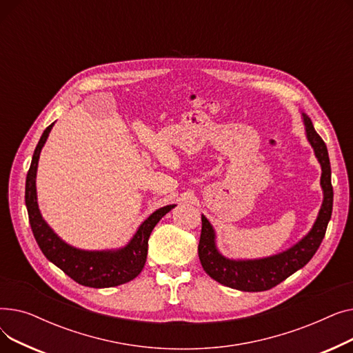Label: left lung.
Instances as JSON below:
<instances>
[{"label":"left lung","instance_id":"1","mask_svg":"<svg viewBox=\"0 0 353 353\" xmlns=\"http://www.w3.org/2000/svg\"><path fill=\"white\" fill-rule=\"evenodd\" d=\"M305 133L316 156L322 174V206L312 229L292 248L261 259H229L216 246V232L205 214H201V234L199 257L205 272L216 282L242 292H263L279 285L290 274L302 269L319 249L332 216L333 189L330 181V161L325 141L314 130L309 116L302 111Z\"/></svg>","mask_w":353,"mask_h":353}]
</instances>
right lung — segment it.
Instances as JSON below:
<instances>
[{
	"mask_svg": "<svg viewBox=\"0 0 353 353\" xmlns=\"http://www.w3.org/2000/svg\"><path fill=\"white\" fill-rule=\"evenodd\" d=\"M52 125L54 123L44 130L39 144L35 147L26 180V206L37 243L51 263L60 268L72 281L83 286L101 289L133 281L144 268L148 237H150L152 230L160 219L176 208V205L164 206L153 212L123 248L110 250H84L68 245L48 226L40 212L39 201H37V167H39L40 153Z\"/></svg>",
	"mask_w": 353,
	"mask_h": 353,
	"instance_id": "add662e5",
	"label": "right lung"
}]
</instances>
